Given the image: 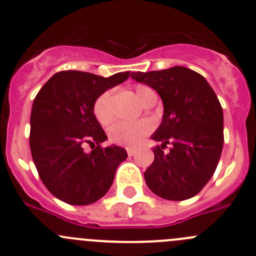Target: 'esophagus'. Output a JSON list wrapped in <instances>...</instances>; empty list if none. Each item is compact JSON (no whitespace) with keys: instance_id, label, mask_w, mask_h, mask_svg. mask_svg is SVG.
Segmentation results:
<instances>
[{"instance_id":"esophagus-1","label":"esophagus","mask_w":256,"mask_h":256,"mask_svg":"<svg viewBox=\"0 0 256 256\" xmlns=\"http://www.w3.org/2000/svg\"><path fill=\"white\" fill-rule=\"evenodd\" d=\"M126 151H128V156H134V154H136V150L132 148V147H128V148H126Z\"/></svg>"}]
</instances>
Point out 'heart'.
I'll return each instance as SVG.
<instances>
[{
  "instance_id": "heart-1",
  "label": "heart",
  "mask_w": 256,
  "mask_h": 256,
  "mask_svg": "<svg viewBox=\"0 0 256 256\" xmlns=\"http://www.w3.org/2000/svg\"><path fill=\"white\" fill-rule=\"evenodd\" d=\"M134 92H135L136 99L141 104H144L150 98L154 95V90L144 84L136 85ZM94 115L102 126L112 124L114 120L112 92H105L98 98L94 104ZM151 131L152 124L148 120H138L134 122L115 124L110 128L109 136L114 144H124V146H138Z\"/></svg>"
}]
</instances>
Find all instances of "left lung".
<instances>
[{
  "label": "left lung",
  "instance_id": "left-lung-1",
  "mask_svg": "<svg viewBox=\"0 0 256 256\" xmlns=\"http://www.w3.org/2000/svg\"><path fill=\"white\" fill-rule=\"evenodd\" d=\"M131 78L156 90L164 102L162 122L151 136L162 144L152 148L146 184L164 200L194 197L213 176L223 148V109L216 92L204 76L186 66L138 72Z\"/></svg>",
  "mask_w": 256,
  "mask_h": 256
}]
</instances>
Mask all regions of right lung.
<instances>
[{"label":"right lung","instance_id":"add662e5","mask_svg":"<svg viewBox=\"0 0 256 256\" xmlns=\"http://www.w3.org/2000/svg\"><path fill=\"white\" fill-rule=\"evenodd\" d=\"M130 72L109 78L78 70L54 74L38 92L30 112V146L38 174L47 190L72 206L96 202L112 187L126 150L106 141L94 115L98 98L125 82ZM85 143L93 146L85 152Z\"/></svg>","mask_w":256,"mask_h":256}]
</instances>
